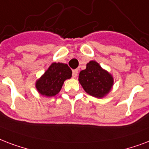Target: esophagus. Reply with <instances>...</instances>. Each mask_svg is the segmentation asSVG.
Masks as SVG:
<instances>
[{"instance_id": "obj_1", "label": "esophagus", "mask_w": 149, "mask_h": 149, "mask_svg": "<svg viewBox=\"0 0 149 149\" xmlns=\"http://www.w3.org/2000/svg\"><path fill=\"white\" fill-rule=\"evenodd\" d=\"M78 69H74V70H73V71H72V77H73V78H76V77L78 76Z\"/></svg>"}]
</instances>
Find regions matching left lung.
Wrapping results in <instances>:
<instances>
[{
	"instance_id": "8db88e82",
	"label": "left lung",
	"mask_w": 149,
	"mask_h": 149,
	"mask_svg": "<svg viewBox=\"0 0 149 149\" xmlns=\"http://www.w3.org/2000/svg\"><path fill=\"white\" fill-rule=\"evenodd\" d=\"M78 81L83 89L93 97L103 98L113 86V77L95 61L86 64V68L80 71Z\"/></svg>"
}]
</instances>
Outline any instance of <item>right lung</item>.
Masks as SVG:
<instances>
[{"mask_svg": "<svg viewBox=\"0 0 149 149\" xmlns=\"http://www.w3.org/2000/svg\"><path fill=\"white\" fill-rule=\"evenodd\" d=\"M71 76L72 71L68 64L54 62L36 80V88L40 95L52 97L58 94L64 81L70 79Z\"/></svg>", "mask_w": 149, "mask_h": 149, "instance_id": "1", "label": "right lung"}]
</instances>
